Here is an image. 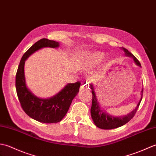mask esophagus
<instances>
[{"mask_svg": "<svg viewBox=\"0 0 156 156\" xmlns=\"http://www.w3.org/2000/svg\"><path fill=\"white\" fill-rule=\"evenodd\" d=\"M89 89H90V88H89V83L87 82L84 83H83L81 86V90Z\"/></svg>", "mask_w": 156, "mask_h": 156, "instance_id": "34e87169", "label": "esophagus"}]
</instances>
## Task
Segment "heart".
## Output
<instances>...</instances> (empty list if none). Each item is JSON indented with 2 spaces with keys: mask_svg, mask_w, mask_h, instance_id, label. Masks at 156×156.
Returning a JSON list of instances; mask_svg holds the SVG:
<instances>
[{
  "mask_svg": "<svg viewBox=\"0 0 156 156\" xmlns=\"http://www.w3.org/2000/svg\"><path fill=\"white\" fill-rule=\"evenodd\" d=\"M103 57V55L100 53L89 55L83 61L82 66L85 68H90L94 66L102 59Z\"/></svg>",
  "mask_w": 156,
  "mask_h": 156,
  "instance_id": "heart-1",
  "label": "heart"
}]
</instances>
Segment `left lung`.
I'll list each match as a JSON object with an SVG mask.
<instances>
[{"label": "left lung", "instance_id": "obj_1", "mask_svg": "<svg viewBox=\"0 0 156 156\" xmlns=\"http://www.w3.org/2000/svg\"><path fill=\"white\" fill-rule=\"evenodd\" d=\"M122 49L125 52V54L126 56L131 57L133 58L134 61L136 62V63L141 66V64L140 61L137 59V58L134 56V55L128 51L127 49L124 47H122ZM91 89H92V105L91 108V117L94 122V123L97 127H98L101 129H115V128H117L119 127L125 125L128 122L133 118V116L136 114V112L138 109V107L140 106V102L142 99L143 96V91L144 89L141 90V98L140 99V102L138 103L137 107H136L133 111H132L130 113L128 114L127 115H125L123 117H113V116H110L108 114L105 112H103V110L101 109V107L99 106V103L97 100L96 95L94 91V89H93V85H91Z\"/></svg>", "mask_w": 156, "mask_h": 156}]
</instances>
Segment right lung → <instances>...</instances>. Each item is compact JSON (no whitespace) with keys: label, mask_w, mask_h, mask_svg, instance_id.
<instances>
[{"label":"right lung","mask_w":156,"mask_h":156,"mask_svg":"<svg viewBox=\"0 0 156 156\" xmlns=\"http://www.w3.org/2000/svg\"><path fill=\"white\" fill-rule=\"evenodd\" d=\"M58 45V42L47 39L38 41L23 55L16 71L15 85L20 105L27 115L39 122L55 123L61 122L67 113L81 85L79 81L69 83L56 95L45 99L37 98L27 87L24 73V65L27 58L41 48H55Z\"/></svg>","instance_id":"add662e5"}]
</instances>
